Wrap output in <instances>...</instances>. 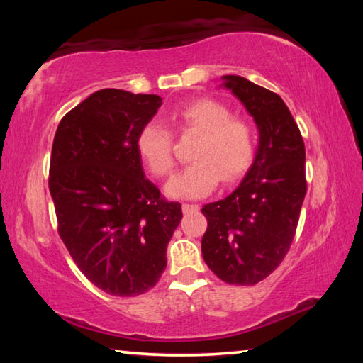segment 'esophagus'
Wrapping results in <instances>:
<instances>
[{
  "instance_id": "1",
  "label": "esophagus",
  "mask_w": 363,
  "mask_h": 363,
  "mask_svg": "<svg viewBox=\"0 0 363 363\" xmlns=\"http://www.w3.org/2000/svg\"><path fill=\"white\" fill-rule=\"evenodd\" d=\"M200 206L199 205H190V203H182V211L184 214H189V213H195L199 211Z\"/></svg>"
}]
</instances>
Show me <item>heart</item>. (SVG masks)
I'll use <instances>...</instances> for the list:
<instances>
[{
  "label": "heart",
  "instance_id": "b5f03b06",
  "mask_svg": "<svg viewBox=\"0 0 363 363\" xmlns=\"http://www.w3.org/2000/svg\"><path fill=\"white\" fill-rule=\"evenodd\" d=\"M173 120L179 131L199 134L190 152L192 163L171 177L164 194L171 199L196 200L211 194L223 179L237 181L251 167L256 152V136L248 121L232 118L230 110L213 99H200L177 110ZM140 160L157 177L174 167L173 138L167 126L149 121L136 138Z\"/></svg>",
  "mask_w": 363,
  "mask_h": 363
}]
</instances>
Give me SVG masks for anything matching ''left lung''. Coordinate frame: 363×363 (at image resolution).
<instances>
[{
  "label": "left lung",
  "instance_id": "1",
  "mask_svg": "<svg viewBox=\"0 0 363 363\" xmlns=\"http://www.w3.org/2000/svg\"><path fill=\"white\" fill-rule=\"evenodd\" d=\"M220 79L253 116L259 140L238 187L201 210L208 220L201 255L225 284L255 285L290 250L307 190L306 149L279 94L238 75Z\"/></svg>",
  "mask_w": 363,
  "mask_h": 363
}]
</instances>
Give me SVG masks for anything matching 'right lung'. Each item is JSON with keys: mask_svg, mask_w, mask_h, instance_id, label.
Masks as SVG:
<instances>
[{"mask_svg": "<svg viewBox=\"0 0 363 363\" xmlns=\"http://www.w3.org/2000/svg\"><path fill=\"white\" fill-rule=\"evenodd\" d=\"M155 94L101 89L60 120L49 167L59 235L86 279L138 296L167 267L181 203L145 177L136 138L162 106Z\"/></svg>", "mask_w": 363, "mask_h": 363, "instance_id": "right-lung-1", "label": "right lung"}]
</instances>
